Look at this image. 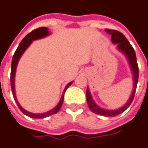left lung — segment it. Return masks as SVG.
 Returning <instances> with one entry per match:
<instances>
[{
    "mask_svg": "<svg viewBox=\"0 0 148 148\" xmlns=\"http://www.w3.org/2000/svg\"><path fill=\"white\" fill-rule=\"evenodd\" d=\"M105 31L107 34H111L112 42L117 45V49L119 51L123 53L127 58L130 69H131V72H132V76H133V89H132V92L130 96V98L128 99L127 103L116 110H106V109H103V108L100 107L99 106H97L92 97L91 92L89 91L88 87H87V90H86V99H87L88 106L92 112L95 113L97 114L105 116V117H115L126 110L127 108L130 106L131 102L133 101L134 94H135V90H136V86H137V83H138V67L137 64V60H136L135 51L130 42H128L127 38L125 37L123 34L120 33L119 31L114 30V29H106Z\"/></svg>",
    "mask_w": 148,
    "mask_h": 148,
    "instance_id": "1",
    "label": "left lung"
}]
</instances>
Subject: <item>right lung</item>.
I'll return each mask as SVG.
<instances>
[{"label": "right lung", "instance_id": "right-lung-1", "mask_svg": "<svg viewBox=\"0 0 148 148\" xmlns=\"http://www.w3.org/2000/svg\"><path fill=\"white\" fill-rule=\"evenodd\" d=\"M50 34L48 29L47 27H40V28H38V29H34L32 32L29 33L26 36H25L21 42H20V44L18 46V47L16 50V51L14 53L13 59H12V64H11V74H10V81H11V89H12V92H13V96H14V98L16 101V103L18 105V108L20 109V110L25 114L26 116H28L29 118H32V119H44L47 117H49L51 115L55 114L59 112V110H60L61 106L63 105L64 102V92L67 90L71 84H72L73 81H71L70 83H68L66 87L64 88V92L62 94L61 97L60 101H59V103L57 104V106L56 107H54L53 109H51V110L47 111V112H45V113H42V114H34V113H30L29 111L25 110V109H23L21 106L19 104L18 101L17 100V97H16V92H15V74H16V69H17V66H18V61L20 60V58L21 56L23 55V53L25 52V51L26 49L28 48L29 47V45L32 43V42L34 40H38V39H40L42 38L47 37Z\"/></svg>", "mask_w": 148, "mask_h": 148}]
</instances>
